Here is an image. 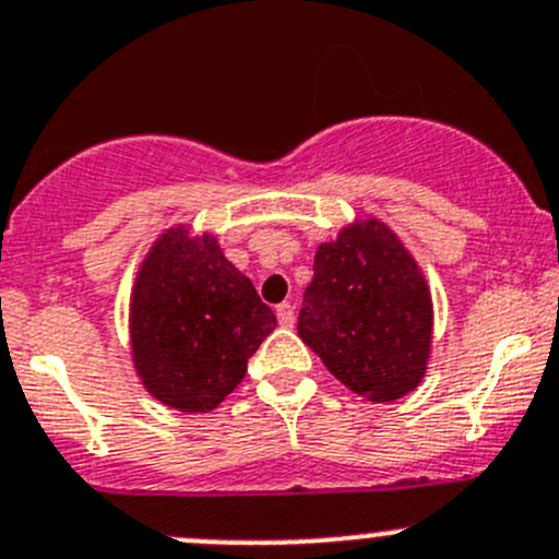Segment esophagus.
Returning <instances> with one entry per match:
<instances>
[{
  "label": "esophagus",
  "mask_w": 559,
  "mask_h": 559,
  "mask_svg": "<svg viewBox=\"0 0 559 559\" xmlns=\"http://www.w3.org/2000/svg\"><path fill=\"white\" fill-rule=\"evenodd\" d=\"M277 320L282 329H290V325L296 323V312H293V307L287 301L277 304Z\"/></svg>",
  "instance_id": "1"
}]
</instances>
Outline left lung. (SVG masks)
<instances>
[{
    "instance_id": "1",
    "label": "left lung",
    "mask_w": 559,
    "mask_h": 559,
    "mask_svg": "<svg viewBox=\"0 0 559 559\" xmlns=\"http://www.w3.org/2000/svg\"><path fill=\"white\" fill-rule=\"evenodd\" d=\"M298 336L369 402L418 389L432 350V293L389 225L356 219L318 247Z\"/></svg>"
}]
</instances>
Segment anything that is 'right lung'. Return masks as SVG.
Masks as SVG:
<instances>
[{"instance_id": "right-lung-1", "label": "right lung", "mask_w": 559, "mask_h": 559, "mask_svg": "<svg viewBox=\"0 0 559 559\" xmlns=\"http://www.w3.org/2000/svg\"><path fill=\"white\" fill-rule=\"evenodd\" d=\"M277 325L212 234L168 228L138 269L130 347L143 389L181 413H209L245 380Z\"/></svg>"}]
</instances>
